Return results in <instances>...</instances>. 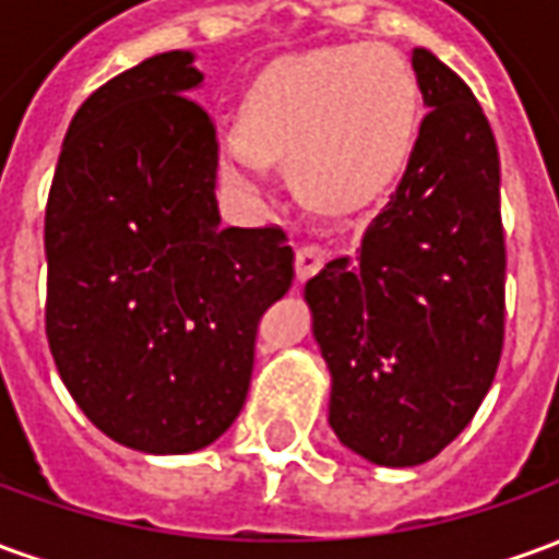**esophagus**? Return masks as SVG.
I'll list each match as a JSON object with an SVG mask.
<instances>
[{"mask_svg":"<svg viewBox=\"0 0 559 559\" xmlns=\"http://www.w3.org/2000/svg\"><path fill=\"white\" fill-rule=\"evenodd\" d=\"M326 248H320V245H302V248L296 251V278H311L317 269L326 263Z\"/></svg>","mask_w":559,"mask_h":559,"instance_id":"1","label":"esophagus"}]
</instances>
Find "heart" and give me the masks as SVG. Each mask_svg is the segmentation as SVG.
Here are the masks:
<instances>
[{"label": "heart", "mask_w": 559, "mask_h": 559, "mask_svg": "<svg viewBox=\"0 0 559 559\" xmlns=\"http://www.w3.org/2000/svg\"><path fill=\"white\" fill-rule=\"evenodd\" d=\"M419 83L383 44H341L293 56L257 80L242 131H221L227 182L263 194L269 160L290 158L311 203L350 212L386 191L413 148Z\"/></svg>", "instance_id": "obj_1"}]
</instances>
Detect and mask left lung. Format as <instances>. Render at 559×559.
<instances>
[{
  "instance_id": "obj_1",
  "label": "left lung",
  "mask_w": 559,
  "mask_h": 559,
  "mask_svg": "<svg viewBox=\"0 0 559 559\" xmlns=\"http://www.w3.org/2000/svg\"><path fill=\"white\" fill-rule=\"evenodd\" d=\"M428 116L395 194L305 284L329 374V425L380 467H416L467 428L503 350L500 155L479 102L413 50Z\"/></svg>"
}]
</instances>
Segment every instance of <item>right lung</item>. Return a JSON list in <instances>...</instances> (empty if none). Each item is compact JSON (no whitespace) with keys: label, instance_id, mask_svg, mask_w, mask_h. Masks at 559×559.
I'll list each match as a JSON object with an SVG mask.
<instances>
[{"label":"right lung","instance_id":"obj_1","mask_svg":"<svg viewBox=\"0 0 559 559\" xmlns=\"http://www.w3.org/2000/svg\"><path fill=\"white\" fill-rule=\"evenodd\" d=\"M191 50L104 83L68 126L44 218L47 341L86 419L146 455L230 428L257 323L293 284L278 227H224Z\"/></svg>","mask_w":559,"mask_h":559}]
</instances>
